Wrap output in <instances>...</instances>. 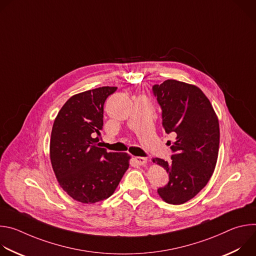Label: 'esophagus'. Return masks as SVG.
Instances as JSON below:
<instances>
[{
	"instance_id": "34e87169",
	"label": "esophagus",
	"mask_w": 256,
	"mask_h": 256,
	"mask_svg": "<svg viewBox=\"0 0 256 256\" xmlns=\"http://www.w3.org/2000/svg\"><path fill=\"white\" fill-rule=\"evenodd\" d=\"M134 161L136 164L138 165H144L147 163V158H144V157H134Z\"/></svg>"
}]
</instances>
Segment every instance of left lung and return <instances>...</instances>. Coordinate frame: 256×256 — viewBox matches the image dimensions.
<instances>
[{"label": "left lung", "mask_w": 256, "mask_h": 256, "mask_svg": "<svg viewBox=\"0 0 256 256\" xmlns=\"http://www.w3.org/2000/svg\"><path fill=\"white\" fill-rule=\"evenodd\" d=\"M153 92L162 108L165 132L176 134L172 161L153 158L169 175V182L158 194L167 204H181L194 198L214 173L220 144L218 120L210 100L196 85L166 80L154 85Z\"/></svg>", "instance_id": "left-lung-1"}]
</instances>
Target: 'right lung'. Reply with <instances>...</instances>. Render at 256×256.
Listing matches in <instances>:
<instances>
[{"label": "right lung", "instance_id": "obj_1", "mask_svg": "<svg viewBox=\"0 0 256 256\" xmlns=\"http://www.w3.org/2000/svg\"><path fill=\"white\" fill-rule=\"evenodd\" d=\"M118 87H99L72 95L60 108L52 130L50 156L60 186L82 204L110 196L130 166L126 153L107 152L98 142L103 105Z\"/></svg>", "mask_w": 256, "mask_h": 256}]
</instances>
